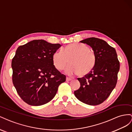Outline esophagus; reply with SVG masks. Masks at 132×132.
I'll use <instances>...</instances> for the list:
<instances>
[{"instance_id": "34e87169", "label": "esophagus", "mask_w": 132, "mask_h": 132, "mask_svg": "<svg viewBox=\"0 0 132 132\" xmlns=\"http://www.w3.org/2000/svg\"><path fill=\"white\" fill-rule=\"evenodd\" d=\"M72 80V78L69 77H66V81H71Z\"/></svg>"}]
</instances>
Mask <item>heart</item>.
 <instances>
[{"mask_svg": "<svg viewBox=\"0 0 132 132\" xmlns=\"http://www.w3.org/2000/svg\"><path fill=\"white\" fill-rule=\"evenodd\" d=\"M54 65L58 70L65 69L69 62L71 65L66 71L69 73H78L81 76L88 75L95 67L96 55L85 44L72 43L63 50L55 52L52 57Z\"/></svg>", "mask_w": 132, "mask_h": 132, "instance_id": "b5f03b06", "label": "heart"}]
</instances>
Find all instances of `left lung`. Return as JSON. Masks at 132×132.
<instances>
[{
    "label": "left lung",
    "instance_id": "left-lung-1",
    "mask_svg": "<svg viewBox=\"0 0 132 132\" xmlns=\"http://www.w3.org/2000/svg\"><path fill=\"white\" fill-rule=\"evenodd\" d=\"M80 43L92 48L96 55V63L91 72L77 78L81 86L74 94L82 102L96 106L106 100L115 88L120 63L115 48L105 41L89 37Z\"/></svg>",
    "mask_w": 132,
    "mask_h": 132
}]
</instances>
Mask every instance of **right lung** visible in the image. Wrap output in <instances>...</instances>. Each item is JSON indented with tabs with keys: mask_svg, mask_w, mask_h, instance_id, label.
Returning <instances> with one entry per match:
<instances>
[{
	"mask_svg": "<svg viewBox=\"0 0 132 132\" xmlns=\"http://www.w3.org/2000/svg\"><path fill=\"white\" fill-rule=\"evenodd\" d=\"M62 46L44 40L21 45L12 59V80L17 93L31 106L46 104L53 99L66 76L55 68L52 57Z\"/></svg>",
	"mask_w": 132,
	"mask_h": 132,
	"instance_id": "right-lung-1",
	"label": "right lung"
}]
</instances>
